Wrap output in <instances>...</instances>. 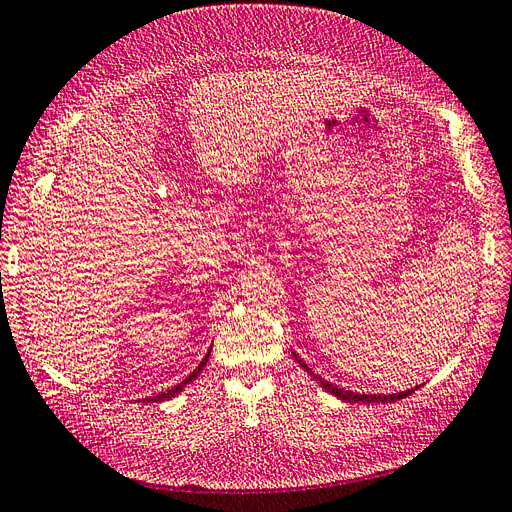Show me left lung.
<instances>
[{"instance_id": "obj_1", "label": "left lung", "mask_w": 512, "mask_h": 512, "mask_svg": "<svg viewBox=\"0 0 512 512\" xmlns=\"http://www.w3.org/2000/svg\"><path fill=\"white\" fill-rule=\"evenodd\" d=\"M294 359H297L299 363H301V367H305L309 374H312V369H309L297 354H294ZM318 378V382L322 384V389H327L329 393H333L335 397H339V399H344V401H350V404H359V401H363V404H391V401H397V399H404V397H408V395H412L414 393V389H410V391H404V393H395V395H359V393H352V391H344V389H337L335 384H331V382H327V380H322L320 376H316Z\"/></svg>"}]
</instances>
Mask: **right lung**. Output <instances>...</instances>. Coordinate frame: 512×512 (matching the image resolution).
Masks as SVG:
<instances>
[{
  "instance_id": "1",
  "label": "right lung",
  "mask_w": 512,
  "mask_h": 512,
  "mask_svg": "<svg viewBox=\"0 0 512 512\" xmlns=\"http://www.w3.org/2000/svg\"><path fill=\"white\" fill-rule=\"evenodd\" d=\"M207 359H209V354L205 356L203 361H200V365L192 371V374H190L188 378H185L181 384H177V386H175V389H170V391H166V393H160V395H156V397H151L149 401H166V399H170V397H175L177 393H181V391H183V386H185V384H190V382L200 374V371H203V367L207 365Z\"/></svg>"
}]
</instances>
